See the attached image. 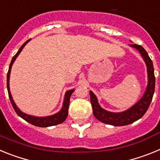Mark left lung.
Instances as JSON below:
<instances>
[{"instance_id":"8db88e82","label":"left lung","mask_w":160,"mask_h":160,"mask_svg":"<svg viewBox=\"0 0 160 160\" xmlns=\"http://www.w3.org/2000/svg\"><path fill=\"white\" fill-rule=\"evenodd\" d=\"M131 46L135 48L139 51L142 57L143 58L147 67H148V85L145 94L135 105L128 110L121 113H113L105 111L102 108L98 102V99L92 91H90V102L93 108V114L94 117L100 122H104L106 124L113 126H125L128 124L133 123L138 119L142 118L144 114L147 112L150 104L152 102L155 92V77L154 73V66L152 59L148 56V53L142 48V46L134 44Z\"/></svg>"}]
</instances>
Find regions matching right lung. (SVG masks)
Wrapping results in <instances>:
<instances>
[{
    "label": "right lung",
    "mask_w": 160,
    "mask_h": 160,
    "mask_svg": "<svg viewBox=\"0 0 160 160\" xmlns=\"http://www.w3.org/2000/svg\"><path fill=\"white\" fill-rule=\"evenodd\" d=\"M29 41H30V39L25 42V43L21 46V48L19 49V50L18 51V53L14 55L13 58H12L11 61L10 65H9V68H8V71L7 73V89H8V97H9V99H10L11 103H12V106L13 107L14 111H16V113L18 114V116H20L21 118H22L23 119H25V121H27L28 122L31 123L32 125H34L36 127H40V128H47V127H51V126L58 125V124H60L62 122H63L66 120V118H67L68 115V109H69V104H70V96H71L72 93L73 92L74 90H68L67 92L66 93V95H65V99L64 102H63V107L62 108L60 111L57 114L51 115V116L48 117H34L31 116L29 114H26L25 113L22 112L20 111L19 109L18 108V107L16 106L15 102L12 100V95H11L10 90H9V74H10V70L11 67H12V65L13 63V62L15 61L16 58L18 57V55L21 53V51L22 50L24 46L26 45Z\"/></svg>",
    "instance_id": "1"
}]
</instances>
